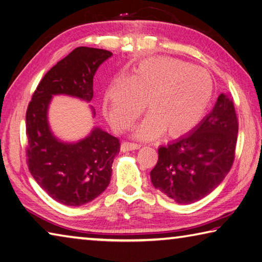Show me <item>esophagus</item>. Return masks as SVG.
<instances>
[{
	"label": "esophagus",
	"instance_id": "obj_1",
	"mask_svg": "<svg viewBox=\"0 0 262 262\" xmlns=\"http://www.w3.org/2000/svg\"><path fill=\"white\" fill-rule=\"evenodd\" d=\"M140 145L135 144V142H123L121 145V149L123 151H129V150H136V149H139Z\"/></svg>",
	"mask_w": 262,
	"mask_h": 262
}]
</instances>
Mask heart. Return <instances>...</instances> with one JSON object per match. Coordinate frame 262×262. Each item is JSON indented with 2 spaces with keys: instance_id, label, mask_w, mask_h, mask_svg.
Segmentation results:
<instances>
[{
  "instance_id": "obj_1",
  "label": "heart",
  "mask_w": 262,
  "mask_h": 262,
  "mask_svg": "<svg viewBox=\"0 0 262 262\" xmlns=\"http://www.w3.org/2000/svg\"><path fill=\"white\" fill-rule=\"evenodd\" d=\"M213 80L204 68L180 59L159 57L141 61L130 76H116L103 97V113L116 131H124L149 111L135 137L152 140L185 136L203 120L213 97Z\"/></svg>"
}]
</instances>
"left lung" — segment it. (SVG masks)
<instances>
[{"label": "left lung", "instance_id": "left-lung-1", "mask_svg": "<svg viewBox=\"0 0 262 262\" xmlns=\"http://www.w3.org/2000/svg\"><path fill=\"white\" fill-rule=\"evenodd\" d=\"M238 122L234 102L221 95L195 129L159 148L151 184L178 204H190L218 187L233 165Z\"/></svg>", "mask_w": 262, "mask_h": 262}]
</instances>
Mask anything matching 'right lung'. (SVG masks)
Instances as JSON below:
<instances>
[{
	"mask_svg": "<svg viewBox=\"0 0 262 262\" xmlns=\"http://www.w3.org/2000/svg\"><path fill=\"white\" fill-rule=\"evenodd\" d=\"M112 56L102 49L76 48L44 75L27 108L28 169L41 188L63 205L86 204L107 188L120 141L100 127H93L83 139L62 141L49 124V106L59 95L90 102L95 74ZM90 108L95 116V108Z\"/></svg>",
	"mask_w": 262,
	"mask_h": 262,
	"instance_id": "right-lung-1",
	"label": "right lung"
}]
</instances>
